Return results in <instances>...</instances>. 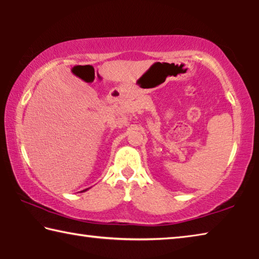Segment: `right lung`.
<instances>
[{
	"mask_svg": "<svg viewBox=\"0 0 259 259\" xmlns=\"http://www.w3.org/2000/svg\"><path fill=\"white\" fill-rule=\"evenodd\" d=\"M85 191H87V190H85ZM83 192H84V191H83Z\"/></svg>",
	"mask_w": 259,
	"mask_h": 259,
	"instance_id": "obj_1",
	"label": "right lung"
}]
</instances>
